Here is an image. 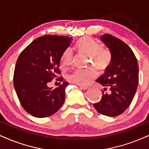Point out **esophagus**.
Listing matches in <instances>:
<instances>
[{"mask_svg": "<svg viewBox=\"0 0 149 149\" xmlns=\"http://www.w3.org/2000/svg\"><path fill=\"white\" fill-rule=\"evenodd\" d=\"M79 88L81 89L82 90H87L88 88V86H81V85H79Z\"/></svg>", "mask_w": 149, "mask_h": 149, "instance_id": "esophagus-1", "label": "esophagus"}]
</instances>
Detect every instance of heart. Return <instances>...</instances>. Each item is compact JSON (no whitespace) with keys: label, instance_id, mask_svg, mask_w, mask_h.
<instances>
[{"label":"heart","instance_id":"heart-1","mask_svg":"<svg viewBox=\"0 0 149 149\" xmlns=\"http://www.w3.org/2000/svg\"><path fill=\"white\" fill-rule=\"evenodd\" d=\"M79 52L84 53L91 59L90 63H94L99 69L106 68L112 61V53L109 49L102 47L96 40L91 36H85L79 39L76 43ZM74 53L72 47H68L64 49L61 57L63 65H69L74 61ZM98 75L97 70L95 67L74 69L68 76L69 81L79 85L86 86L89 84Z\"/></svg>","mask_w":149,"mask_h":149}]
</instances>
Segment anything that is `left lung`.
<instances>
[{"label": "left lung", "mask_w": 149, "mask_h": 149, "mask_svg": "<svg viewBox=\"0 0 149 149\" xmlns=\"http://www.w3.org/2000/svg\"><path fill=\"white\" fill-rule=\"evenodd\" d=\"M102 41L109 47L112 61L104 74L96 80L104 87H108V94L102 90V98L93 104L102 115L116 117L131 105L139 82V67L136 56L127 44L111 34L102 36Z\"/></svg>", "instance_id": "left-lung-1"}]
</instances>
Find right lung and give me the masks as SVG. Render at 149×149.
<instances>
[{"instance_id": "obj_1", "label": "right lung", "mask_w": 149, "mask_h": 149, "mask_svg": "<svg viewBox=\"0 0 149 149\" xmlns=\"http://www.w3.org/2000/svg\"><path fill=\"white\" fill-rule=\"evenodd\" d=\"M72 38L47 34L36 38L22 51L14 68V86L21 106L32 116L45 117L56 113L65 101L68 82L56 88L47 84L63 81L59 69L61 54Z\"/></svg>"}]
</instances>
